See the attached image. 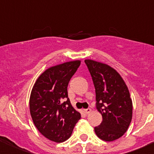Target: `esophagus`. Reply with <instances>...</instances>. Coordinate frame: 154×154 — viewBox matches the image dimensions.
<instances>
[{
	"instance_id": "34e87169",
	"label": "esophagus",
	"mask_w": 154,
	"mask_h": 154,
	"mask_svg": "<svg viewBox=\"0 0 154 154\" xmlns=\"http://www.w3.org/2000/svg\"><path fill=\"white\" fill-rule=\"evenodd\" d=\"M84 112L85 113H86V114H88V113H90L91 112V109H84Z\"/></svg>"
}]
</instances>
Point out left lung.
I'll return each mask as SVG.
<instances>
[{"label":"left lung","mask_w":154,"mask_h":154,"mask_svg":"<svg viewBox=\"0 0 154 154\" xmlns=\"http://www.w3.org/2000/svg\"><path fill=\"white\" fill-rule=\"evenodd\" d=\"M95 88L96 108L102 115L101 124L94 127L97 137L112 142L122 137L130 126L133 103L120 74L104 63L86 60Z\"/></svg>","instance_id":"1"}]
</instances>
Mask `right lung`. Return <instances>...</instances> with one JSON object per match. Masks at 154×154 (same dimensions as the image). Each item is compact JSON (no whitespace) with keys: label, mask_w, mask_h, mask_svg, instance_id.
I'll return each mask as SVG.
<instances>
[{"label":"right lung","mask_w":154,"mask_h":154,"mask_svg":"<svg viewBox=\"0 0 154 154\" xmlns=\"http://www.w3.org/2000/svg\"><path fill=\"white\" fill-rule=\"evenodd\" d=\"M80 65V60H75L48 68L31 91L29 112L32 122L45 137L57 143L67 140L81 118L71 106L67 91Z\"/></svg>","instance_id":"right-lung-1"}]
</instances>
